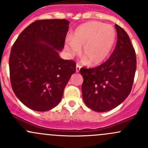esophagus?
<instances>
[{
  "instance_id": "obj_1",
  "label": "esophagus",
  "mask_w": 148,
  "mask_h": 148,
  "mask_svg": "<svg viewBox=\"0 0 148 148\" xmlns=\"http://www.w3.org/2000/svg\"><path fill=\"white\" fill-rule=\"evenodd\" d=\"M80 69H81V66L79 64H77V66H76V71L79 72L80 71Z\"/></svg>"
}]
</instances>
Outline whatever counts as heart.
<instances>
[{
  "label": "heart",
  "mask_w": 148,
  "mask_h": 148,
  "mask_svg": "<svg viewBox=\"0 0 148 148\" xmlns=\"http://www.w3.org/2000/svg\"><path fill=\"white\" fill-rule=\"evenodd\" d=\"M116 31L110 25L98 21L83 23L76 28L71 38L65 42V49L71 56L79 53L90 65H97L106 60L116 41Z\"/></svg>",
  "instance_id": "heart-1"
}]
</instances>
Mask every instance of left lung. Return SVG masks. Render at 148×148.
Returning a JSON list of instances; mask_svg holds the SVG:
<instances>
[{
	"label": "left lung",
	"mask_w": 148,
	"mask_h": 148,
	"mask_svg": "<svg viewBox=\"0 0 148 148\" xmlns=\"http://www.w3.org/2000/svg\"><path fill=\"white\" fill-rule=\"evenodd\" d=\"M115 28L117 41L110 58L97 67L80 69L84 102L98 112L110 111L125 101L136 71V55L129 36L118 25Z\"/></svg>",
	"instance_id": "left-lung-1"
}]
</instances>
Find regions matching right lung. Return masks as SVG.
Wrapping results in <instances>:
<instances>
[{
    "label": "right lung",
    "instance_id": "add662e5",
    "mask_svg": "<svg viewBox=\"0 0 148 148\" xmlns=\"http://www.w3.org/2000/svg\"><path fill=\"white\" fill-rule=\"evenodd\" d=\"M69 21H36L21 33L9 58L12 89L18 99L33 110L45 112L62 99L76 64L59 52L64 46Z\"/></svg>",
    "mask_w": 148,
    "mask_h": 148
}]
</instances>
